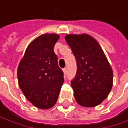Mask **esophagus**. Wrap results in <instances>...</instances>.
<instances>
[{
  "instance_id": "obj_1",
  "label": "esophagus",
  "mask_w": 128,
  "mask_h": 128,
  "mask_svg": "<svg viewBox=\"0 0 128 128\" xmlns=\"http://www.w3.org/2000/svg\"><path fill=\"white\" fill-rule=\"evenodd\" d=\"M63 72H64V75H66L67 74V68H64Z\"/></svg>"
}]
</instances>
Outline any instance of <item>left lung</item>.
I'll return each mask as SVG.
<instances>
[{
    "mask_svg": "<svg viewBox=\"0 0 128 128\" xmlns=\"http://www.w3.org/2000/svg\"><path fill=\"white\" fill-rule=\"evenodd\" d=\"M65 40L76 61V74L71 80L76 101L84 107H95L108 96L113 71L98 42L88 34H69Z\"/></svg>",
    "mask_w": 128,
    "mask_h": 128,
    "instance_id": "8db88e82",
    "label": "left lung"
}]
</instances>
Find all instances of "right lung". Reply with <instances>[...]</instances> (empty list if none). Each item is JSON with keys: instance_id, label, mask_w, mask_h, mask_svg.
Segmentation results:
<instances>
[{"instance_id": "obj_1", "label": "right lung", "mask_w": 128, "mask_h": 128, "mask_svg": "<svg viewBox=\"0 0 128 128\" xmlns=\"http://www.w3.org/2000/svg\"><path fill=\"white\" fill-rule=\"evenodd\" d=\"M58 34H44L27 47L18 69L19 86L26 98L36 107H53L64 84V73L58 67L54 46Z\"/></svg>"}]
</instances>
